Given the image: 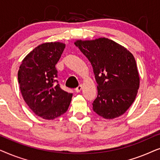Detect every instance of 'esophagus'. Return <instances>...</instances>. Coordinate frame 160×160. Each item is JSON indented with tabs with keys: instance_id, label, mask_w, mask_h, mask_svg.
I'll list each match as a JSON object with an SVG mask.
<instances>
[{
	"instance_id": "1",
	"label": "esophagus",
	"mask_w": 160,
	"mask_h": 160,
	"mask_svg": "<svg viewBox=\"0 0 160 160\" xmlns=\"http://www.w3.org/2000/svg\"><path fill=\"white\" fill-rule=\"evenodd\" d=\"M82 88H83V86H82V84H80V85H78V87H76V92H80L82 91Z\"/></svg>"
}]
</instances>
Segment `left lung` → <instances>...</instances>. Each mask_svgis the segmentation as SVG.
I'll return each instance as SVG.
<instances>
[{
    "label": "left lung",
    "instance_id": "1",
    "mask_svg": "<svg viewBox=\"0 0 160 160\" xmlns=\"http://www.w3.org/2000/svg\"><path fill=\"white\" fill-rule=\"evenodd\" d=\"M74 44L92 66L98 88L93 111L106 119L123 115L134 102L140 86L134 56L123 46L106 38L76 40Z\"/></svg>",
    "mask_w": 160,
    "mask_h": 160
}]
</instances>
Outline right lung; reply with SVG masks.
<instances>
[{"instance_id":"right-lung-1","label":"right lung","mask_w":160,"mask_h":160,"mask_svg":"<svg viewBox=\"0 0 160 160\" xmlns=\"http://www.w3.org/2000/svg\"><path fill=\"white\" fill-rule=\"evenodd\" d=\"M65 48L62 42L43 43L28 54L19 66L18 82L23 99L32 112L43 119L60 117L71 103L73 94L55 84V65Z\"/></svg>"}]
</instances>
